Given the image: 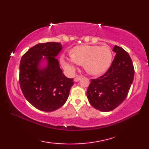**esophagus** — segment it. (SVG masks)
Instances as JSON below:
<instances>
[{
    "mask_svg": "<svg viewBox=\"0 0 149 149\" xmlns=\"http://www.w3.org/2000/svg\"><path fill=\"white\" fill-rule=\"evenodd\" d=\"M81 78H82V76H77L74 79V81L75 82H78L81 79Z\"/></svg>",
    "mask_w": 149,
    "mask_h": 149,
    "instance_id": "1",
    "label": "esophagus"
}]
</instances>
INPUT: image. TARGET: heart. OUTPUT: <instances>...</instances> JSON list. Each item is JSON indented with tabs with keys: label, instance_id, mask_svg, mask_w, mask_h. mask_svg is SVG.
Masks as SVG:
<instances>
[{
	"label": "heart",
	"instance_id": "b5f03b06",
	"mask_svg": "<svg viewBox=\"0 0 149 149\" xmlns=\"http://www.w3.org/2000/svg\"><path fill=\"white\" fill-rule=\"evenodd\" d=\"M71 59L62 57L61 64L66 70L73 72L75 63L82 65L88 74L99 75L105 73L112 63L111 50L107 45H80L73 48L70 52Z\"/></svg>",
	"mask_w": 149,
	"mask_h": 149
}]
</instances>
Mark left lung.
Masks as SVG:
<instances>
[{"label":"left lung","mask_w":149,"mask_h":149,"mask_svg":"<svg viewBox=\"0 0 149 149\" xmlns=\"http://www.w3.org/2000/svg\"><path fill=\"white\" fill-rule=\"evenodd\" d=\"M113 51L116 55L110 68L102 76L91 80L86 92L91 105L103 112L122 103L134 79V69L129 54L117 45Z\"/></svg>","instance_id":"left-lung-1"}]
</instances>
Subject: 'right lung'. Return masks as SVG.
Masks as SVG:
<instances>
[{"mask_svg":"<svg viewBox=\"0 0 149 149\" xmlns=\"http://www.w3.org/2000/svg\"><path fill=\"white\" fill-rule=\"evenodd\" d=\"M61 43H38L22 56L19 81L22 93L36 109L51 112L64 105L74 79L67 78L60 68L56 57Z\"/></svg>","mask_w":149,"mask_h":149,"instance_id":"1","label":"right lung"}]
</instances>
